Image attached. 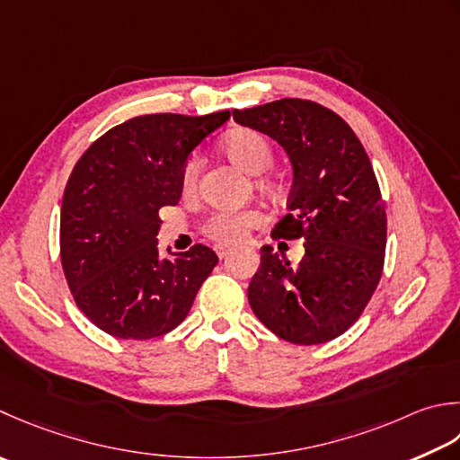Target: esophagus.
<instances>
[{"label": "esophagus", "instance_id": "obj_1", "mask_svg": "<svg viewBox=\"0 0 460 460\" xmlns=\"http://www.w3.org/2000/svg\"><path fill=\"white\" fill-rule=\"evenodd\" d=\"M217 255H219V259H225L229 255V249H217Z\"/></svg>", "mask_w": 460, "mask_h": 460}]
</instances>
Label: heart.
Returning a JSON list of instances; mask_svg holds the SVG:
<instances>
[{"label": "heart", "instance_id": "b5f03b06", "mask_svg": "<svg viewBox=\"0 0 460 460\" xmlns=\"http://www.w3.org/2000/svg\"><path fill=\"white\" fill-rule=\"evenodd\" d=\"M223 153L245 173L259 175L255 183L261 193L271 197V199H279L283 195V183L279 179L261 175L267 169H271L275 161L273 146L265 135L253 129H239L225 139ZM197 175H199V159L193 155L187 159L181 171V187L185 193H191L195 189ZM261 219L263 217L259 211H217L207 219L203 231L207 237L219 243V245H237L249 229L257 227Z\"/></svg>", "mask_w": 460, "mask_h": 460}]
</instances>
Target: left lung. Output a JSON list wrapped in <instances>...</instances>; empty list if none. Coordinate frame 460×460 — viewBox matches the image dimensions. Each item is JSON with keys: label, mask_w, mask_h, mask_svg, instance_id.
<instances>
[{"label": "left lung", "mask_w": 460, "mask_h": 460, "mask_svg": "<svg viewBox=\"0 0 460 460\" xmlns=\"http://www.w3.org/2000/svg\"><path fill=\"white\" fill-rule=\"evenodd\" d=\"M233 119L289 155V213L271 235L305 241L299 265L261 247L251 309L289 343H327L361 317L383 273L386 213L371 159L345 119L307 99L235 110Z\"/></svg>", "instance_id": "8db88e82"}]
</instances>
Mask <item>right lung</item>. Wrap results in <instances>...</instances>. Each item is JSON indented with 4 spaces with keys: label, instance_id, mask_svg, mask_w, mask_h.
Returning a JSON list of instances; mask_svg holds the SVG:
<instances>
[{
    "label": "right lung",
    "instance_id": "add662e5",
    "mask_svg": "<svg viewBox=\"0 0 460 460\" xmlns=\"http://www.w3.org/2000/svg\"><path fill=\"white\" fill-rule=\"evenodd\" d=\"M229 111L153 113L102 135L71 171L61 203V265L81 313L117 339H153L181 323L217 255L197 243L159 253V209L177 205L181 171Z\"/></svg>",
    "mask_w": 460,
    "mask_h": 460
}]
</instances>
